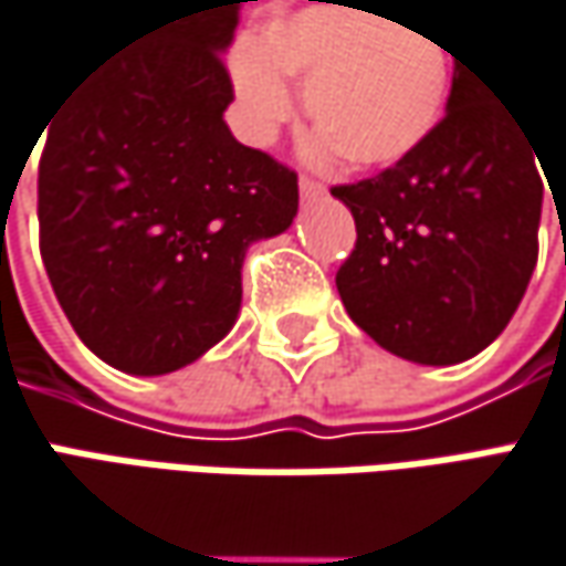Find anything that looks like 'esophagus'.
<instances>
[{
  "label": "esophagus",
  "instance_id": "1",
  "mask_svg": "<svg viewBox=\"0 0 566 566\" xmlns=\"http://www.w3.org/2000/svg\"><path fill=\"white\" fill-rule=\"evenodd\" d=\"M301 196L304 199H323L326 196V186L319 184V180H313V177H301Z\"/></svg>",
  "mask_w": 566,
  "mask_h": 566
}]
</instances>
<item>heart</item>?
<instances>
[{
  "instance_id": "1",
  "label": "heart",
  "mask_w": 566,
  "mask_h": 566,
  "mask_svg": "<svg viewBox=\"0 0 566 566\" xmlns=\"http://www.w3.org/2000/svg\"><path fill=\"white\" fill-rule=\"evenodd\" d=\"M284 78L307 82L304 104L323 155L342 151L360 170H377L411 158L433 136L453 60L424 24L316 2L265 21L253 43H237L231 53L250 142H272L294 111Z\"/></svg>"
}]
</instances>
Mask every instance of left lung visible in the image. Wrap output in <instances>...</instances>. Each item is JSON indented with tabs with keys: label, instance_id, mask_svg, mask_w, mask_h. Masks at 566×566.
I'll return each mask as SVG.
<instances>
[{
	"label": "left lung",
	"instance_id": "1",
	"mask_svg": "<svg viewBox=\"0 0 566 566\" xmlns=\"http://www.w3.org/2000/svg\"><path fill=\"white\" fill-rule=\"evenodd\" d=\"M494 97L459 60L447 116L411 158L332 186L357 228L335 272L342 304L406 360L475 357L506 329L532 279L545 196L538 151Z\"/></svg>",
	"mask_w": 566,
	"mask_h": 566
}]
</instances>
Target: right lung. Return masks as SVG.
<instances>
[{
    "label": "right lung",
    "instance_id": "1",
    "mask_svg": "<svg viewBox=\"0 0 566 566\" xmlns=\"http://www.w3.org/2000/svg\"><path fill=\"white\" fill-rule=\"evenodd\" d=\"M184 2L87 72L38 170L40 256L62 313L138 377L180 370L231 332L247 247L297 214V174L224 123L221 53L259 0Z\"/></svg>",
    "mask_w": 566,
    "mask_h": 566
}]
</instances>
